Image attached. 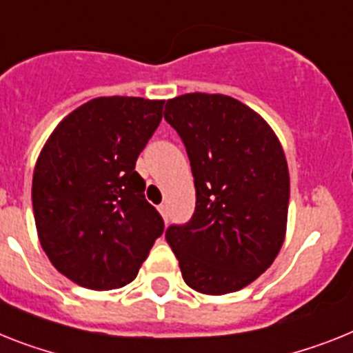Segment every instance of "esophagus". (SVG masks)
I'll list each match as a JSON object with an SVG mask.
<instances>
[{"label":"esophagus","mask_w":353,"mask_h":353,"mask_svg":"<svg viewBox=\"0 0 353 353\" xmlns=\"http://www.w3.org/2000/svg\"><path fill=\"white\" fill-rule=\"evenodd\" d=\"M158 210H159V213H161V217L165 219V221H167V219H168V208H167V204H159Z\"/></svg>","instance_id":"34e87169"}]
</instances>
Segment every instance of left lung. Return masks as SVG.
Masks as SVG:
<instances>
[{"mask_svg": "<svg viewBox=\"0 0 353 353\" xmlns=\"http://www.w3.org/2000/svg\"><path fill=\"white\" fill-rule=\"evenodd\" d=\"M195 183V212L165 233L183 280L221 296L250 285L274 262L287 230L291 179L278 136L259 112L226 94L167 100Z\"/></svg>", "mask_w": 353, "mask_h": 353, "instance_id": "8db88e82", "label": "left lung"}]
</instances>
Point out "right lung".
Wrapping results in <instances>:
<instances>
[{"mask_svg": "<svg viewBox=\"0 0 353 353\" xmlns=\"http://www.w3.org/2000/svg\"><path fill=\"white\" fill-rule=\"evenodd\" d=\"M163 103L93 99L71 111L41 150L32 179L35 228L53 268L77 285L109 291L131 283L163 233L134 170Z\"/></svg>", "mask_w": 353, "mask_h": 353, "instance_id": "obj_1", "label": "right lung"}]
</instances>
